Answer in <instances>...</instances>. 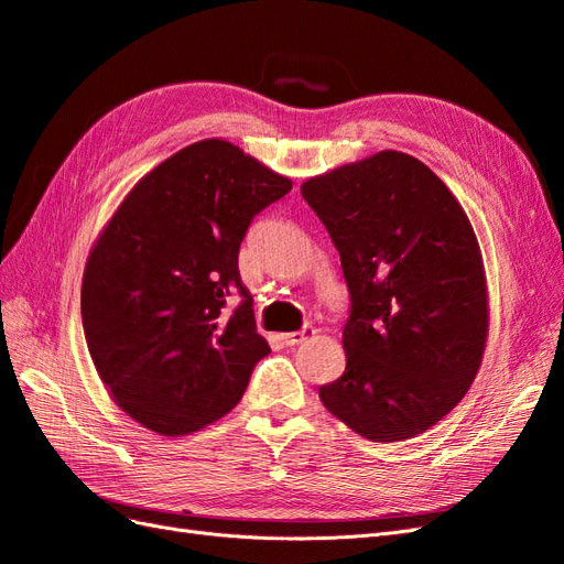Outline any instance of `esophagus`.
Returning <instances> with one entry per match:
<instances>
[{
  "label": "esophagus",
  "instance_id": "obj_1",
  "mask_svg": "<svg viewBox=\"0 0 564 564\" xmlns=\"http://www.w3.org/2000/svg\"><path fill=\"white\" fill-rule=\"evenodd\" d=\"M315 334V329L313 327H303L301 332H286V334H280V338L284 340V346H299V344H303L305 338L308 336H313Z\"/></svg>",
  "mask_w": 564,
  "mask_h": 564
}]
</instances>
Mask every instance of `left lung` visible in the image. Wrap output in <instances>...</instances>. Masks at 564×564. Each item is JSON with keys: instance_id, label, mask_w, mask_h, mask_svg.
<instances>
[{"instance_id": "8db88e82", "label": "left lung", "mask_w": 564, "mask_h": 564, "mask_svg": "<svg viewBox=\"0 0 564 564\" xmlns=\"http://www.w3.org/2000/svg\"><path fill=\"white\" fill-rule=\"evenodd\" d=\"M340 256L350 292L346 371L319 400L371 442L445 419L482 365L489 301L480 245L421 160L381 150L301 185Z\"/></svg>"}]
</instances>
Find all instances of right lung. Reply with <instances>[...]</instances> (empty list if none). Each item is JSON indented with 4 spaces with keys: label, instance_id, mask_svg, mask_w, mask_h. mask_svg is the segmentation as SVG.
Masks as SVG:
<instances>
[{
    "label": "right lung",
    "instance_id": "1",
    "mask_svg": "<svg viewBox=\"0 0 564 564\" xmlns=\"http://www.w3.org/2000/svg\"><path fill=\"white\" fill-rule=\"evenodd\" d=\"M292 191L224 139L158 164L94 242L82 324L115 404L143 429L178 437L226 416L270 352L237 270L251 218ZM243 303L232 313L225 301Z\"/></svg>",
    "mask_w": 564,
    "mask_h": 564
}]
</instances>
